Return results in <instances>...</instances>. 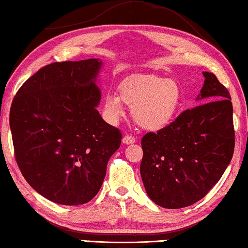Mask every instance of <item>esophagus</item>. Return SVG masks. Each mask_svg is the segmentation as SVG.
<instances>
[{"label": "esophagus", "mask_w": 248, "mask_h": 248, "mask_svg": "<svg viewBox=\"0 0 248 248\" xmlns=\"http://www.w3.org/2000/svg\"><path fill=\"white\" fill-rule=\"evenodd\" d=\"M123 142L124 143V145H131V143H135L136 142V139L132 136L125 135L124 138H123Z\"/></svg>", "instance_id": "obj_1"}]
</instances>
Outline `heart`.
<instances>
[{
    "label": "heart",
    "instance_id": "obj_1",
    "mask_svg": "<svg viewBox=\"0 0 248 248\" xmlns=\"http://www.w3.org/2000/svg\"><path fill=\"white\" fill-rule=\"evenodd\" d=\"M182 99V89L175 81L158 76L135 77L121 84L119 95L106 94L103 114L110 123H117L124 113V102L140 127L158 131L172 123Z\"/></svg>",
    "mask_w": 248,
    "mask_h": 248
}]
</instances>
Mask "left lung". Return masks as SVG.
Here are the masks:
<instances>
[{
    "mask_svg": "<svg viewBox=\"0 0 248 248\" xmlns=\"http://www.w3.org/2000/svg\"><path fill=\"white\" fill-rule=\"evenodd\" d=\"M202 75L204 86L196 100L205 103L141 139L143 186L151 201L164 208H183L205 197L234 154L230 92L212 72Z\"/></svg>",
    "mask_w": 248,
    "mask_h": 248,
    "instance_id": "obj_1",
    "label": "left lung"
}]
</instances>
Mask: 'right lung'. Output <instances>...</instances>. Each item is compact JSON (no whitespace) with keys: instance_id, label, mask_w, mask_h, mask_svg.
Returning a JSON list of instances; mask_svg holds the SVG:
<instances>
[{"instance_id":"add662e5","label":"right lung","mask_w":248,"mask_h":248,"mask_svg":"<svg viewBox=\"0 0 248 248\" xmlns=\"http://www.w3.org/2000/svg\"><path fill=\"white\" fill-rule=\"evenodd\" d=\"M99 59L55 62L18 89L10 111L18 168L35 191L65 206L100 190L121 134L97 110Z\"/></svg>"}]
</instances>
